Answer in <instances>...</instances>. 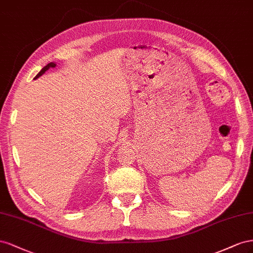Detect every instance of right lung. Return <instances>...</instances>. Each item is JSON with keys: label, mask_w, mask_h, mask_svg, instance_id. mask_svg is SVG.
I'll list each match as a JSON object with an SVG mask.
<instances>
[{"label": "right lung", "mask_w": 253, "mask_h": 253, "mask_svg": "<svg viewBox=\"0 0 253 253\" xmlns=\"http://www.w3.org/2000/svg\"><path fill=\"white\" fill-rule=\"evenodd\" d=\"M55 67H56V63H55V62H49V63H47L44 68H42V70L39 72V73H38L37 75H36V77H35L34 79H37V78H39L40 76H42L43 74H44L45 72H46L48 69H50V68H55Z\"/></svg>", "instance_id": "obj_1"}]
</instances>
